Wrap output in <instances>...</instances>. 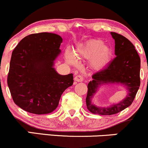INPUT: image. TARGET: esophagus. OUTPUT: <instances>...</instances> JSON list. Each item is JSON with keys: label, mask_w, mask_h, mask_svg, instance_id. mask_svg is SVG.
<instances>
[{"label": "esophagus", "mask_w": 148, "mask_h": 148, "mask_svg": "<svg viewBox=\"0 0 148 148\" xmlns=\"http://www.w3.org/2000/svg\"><path fill=\"white\" fill-rule=\"evenodd\" d=\"M83 77L81 75H77L75 77V81L76 82H82L83 81Z\"/></svg>", "instance_id": "1"}]
</instances>
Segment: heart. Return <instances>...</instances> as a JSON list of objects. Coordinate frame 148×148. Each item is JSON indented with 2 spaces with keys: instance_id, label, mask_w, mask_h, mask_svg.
<instances>
[{
  "instance_id": "1",
  "label": "heart",
  "mask_w": 148,
  "mask_h": 148,
  "mask_svg": "<svg viewBox=\"0 0 148 148\" xmlns=\"http://www.w3.org/2000/svg\"><path fill=\"white\" fill-rule=\"evenodd\" d=\"M66 59L69 64H77V59H90V65L95 71L105 69L112 59V52L101 40L94 39L79 45L75 50L66 52Z\"/></svg>"
}]
</instances>
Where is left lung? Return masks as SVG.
<instances>
[{"label": "left lung", "instance_id": "left-lung-1", "mask_svg": "<svg viewBox=\"0 0 148 148\" xmlns=\"http://www.w3.org/2000/svg\"><path fill=\"white\" fill-rule=\"evenodd\" d=\"M114 40V54L117 56L105 69L92 75L88 84L86 103L87 109L94 114L111 115L119 112L132 105L140 84V59L135 47L127 38L110 32ZM121 84L127 90V95L118 104L109 107H99L91 102L92 96L103 84Z\"/></svg>", "mask_w": 148, "mask_h": 148}]
</instances>
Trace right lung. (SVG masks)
<instances>
[{"mask_svg":"<svg viewBox=\"0 0 148 148\" xmlns=\"http://www.w3.org/2000/svg\"><path fill=\"white\" fill-rule=\"evenodd\" d=\"M62 41L52 33L31 34L12 53L8 85L14 103L26 112L50 113L63 92L73 85V75H62L54 68Z\"/></svg>","mask_w":148,"mask_h":148,"instance_id":"obj_1","label":"right lung"}]
</instances>
